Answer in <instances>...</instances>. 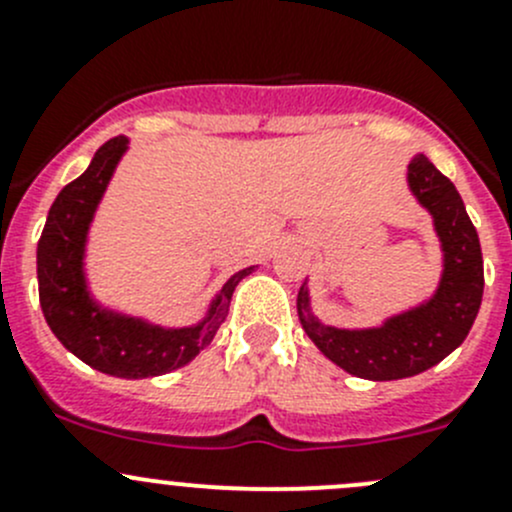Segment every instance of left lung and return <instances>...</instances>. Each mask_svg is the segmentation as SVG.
Returning a JSON list of instances; mask_svg holds the SVG:
<instances>
[{
    "label": "left lung",
    "instance_id": "1",
    "mask_svg": "<svg viewBox=\"0 0 512 512\" xmlns=\"http://www.w3.org/2000/svg\"><path fill=\"white\" fill-rule=\"evenodd\" d=\"M409 190L433 218L441 240L443 272L436 292L379 327L342 329L314 317L307 280L299 287L297 314L317 349L349 374L369 381L416 376L446 359L471 332L483 299V255L478 232L456 185L426 156L409 163Z\"/></svg>",
    "mask_w": 512,
    "mask_h": 512
}]
</instances>
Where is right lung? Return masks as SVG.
<instances>
[{
    "mask_svg": "<svg viewBox=\"0 0 512 512\" xmlns=\"http://www.w3.org/2000/svg\"><path fill=\"white\" fill-rule=\"evenodd\" d=\"M126 151V136L103 143L89 168L56 195L36 247V277L46 324L71 354L108 376L148 379L180 369L213 342L232 292L255 267L235 272L205 317L190 327H160L98 302L86 280V242L98 203Z\"/></svg>",
    "mask_w": 512,
    "mask_h": 512,
    "instance_id": "right-lung-1",
    "label": "right lung"
}]
</instances>
